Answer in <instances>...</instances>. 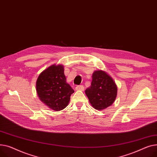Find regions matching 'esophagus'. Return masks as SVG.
<instances>
[{
    "label": "esophagus",
    "mask_w": 157,
    "mask_h": 157,
    "mask_svg": "<svg viewBox=\"0 0 157 157\" xmlns=\"http://www.w3.org/2000/svg\"><path fill=\"white\" fill-rule=\"evenodd\" d=\"M75 89L77 90H84V87L83 86H77L75 87Z\"/></svg>",
    "instance_id": "esophagus-1"
}]
</instances>
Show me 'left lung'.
Returning a JSON list of instances; mask_svg holds the SVG:
<instances>
[{
    "label": "left lung",
    "mask_w": 157,
    "mask_h": 157,
    "mask_svg": "<svg viewBox=\"0 0 157 157\" xmlns=\"http://www.w3.org/2000/svg\"><path fill=\"white\" fill-rule=\"evenodd\" d=\"M85 92L93 107L101 110L113 103L117 87L111 77L106 72L98 70L93 73L91 86Z\"/></svg>",
    "instance_id": "8db88e82"
}]
</instances>
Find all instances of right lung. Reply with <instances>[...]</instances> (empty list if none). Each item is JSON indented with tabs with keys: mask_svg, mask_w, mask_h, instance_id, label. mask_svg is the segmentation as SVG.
I'll return each instance as SVG.
<instances>
[{
	"mask_svg": "<svg viewBox=\"0 0 157 157\" xmlns=\"http://www.w3.org/2000/svg\"><path fill=\"white\" fill-rule=\"evenodd\" d=\"M36 92L41 101L54 111H59L68 105L74 90L67 84L61 64L49 67L43 71L36 80Z\"/></svg>",
	"mask_w": 157,
	"mask_h": 157,
	"instance_id": "obj_1",
	"label": "right lung"
}]
</instances>
